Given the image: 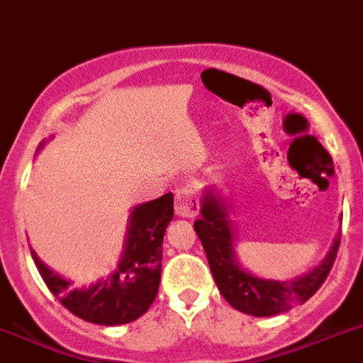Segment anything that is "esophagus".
I'll return each mask as SVG.
<instances>
[{
  "mask_svg": "<svg viewBox=\"0 0 363 363\" xmlns=\"http://www.w3.org/2000/svg\"><path fill=\"white\" fill-rule=\"evenodd\" d=\"M199 212V201L191 188H181L175 194V214L179 218H194Z\"/></svg>",
  "mask_w": 363,
  "mask_h": 363,
  "instance_id": "34e87169",
  "label": "esophagus"
}]
</instances>
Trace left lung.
Returning <instances> with one entry per match:
<instances>
[{
  "mask_svg": "<svg viewBox=\"0 0 363 363\" xmlns=\"http://www.w3.org/2000/svg\"><path fill=\"white\" fill-rule=\"evenodd\" d=\"M219 294L233 308L255 318H267L303 304L321 288L336 260L340 234L319 266L294 280H271L252 275L240 266L234 251L230 205L219 191L206 188L201 199V218L194 223Z\"/></svg>",
  "mask_w": 363,
  "mask_h": 363,
  "instance_id": "obj_1",
  "label": "left lung"
}]
</instances>
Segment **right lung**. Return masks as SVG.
<instances>
[{
    "label": "right lung",
    "mask_w": 363,
    "mask_h": 363,
    "mask_svg": "<svg viewBox=\"0 0 363 363\" xmlns=\"http://www.w3.org/2000/svg\"><path fill=\"white\" fill-rule=\"evenodd\" d=\"M45 140L36 153L44 147ZM173 219V194L147 201L130 210L123 252L114 273L88 288H73V282L48 267L31 249L36 269L51 294L77 318L88 323L114 327L138 319L157 297L162 271V242Z\"/></svg>",
    "instance_id": "add662e5"
}]
</instances>
